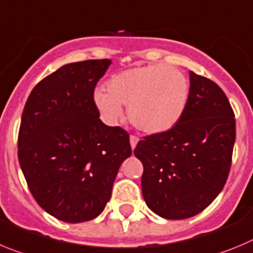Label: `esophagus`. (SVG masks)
Returning a JSON list of instances; mask_svg holds the SVG:
<instances>
[{"instance_id": "esophagus-1", "label": "esophagus", "mask_w": 253, "mask_h": 253, "mask_svg": "<svg viewBox=\"0 0 253 253\" xmlns=\"http://www.w3.org/2000/svg\"><path fill=\"white\" fill-rule=\"evenodd\" d=\"M129 140H130V147H131V149H135L136 144H138V142H139V139L136 138L135 135H130V139H129Z\"/></svg>"}]
</instances>
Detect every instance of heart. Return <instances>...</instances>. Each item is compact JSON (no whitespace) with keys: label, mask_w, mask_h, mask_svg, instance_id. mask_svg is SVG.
Instances as JSON below:
<instances>
[{"label":"heart","mask_w":253,"mask_h":253,"mask_svg":"<svg viewBox=\"0 0 253 253\" xmlns=\"http://www.w3.org/2000/svg\"><path fill=\"white\" fill-rule=\"evenodd\" d=\"M96 89L94 103L109 124L123 118L128 105L131 124L147 134H162L178 124L189 99V81L177 68L153 64L126 69Z\"/></svg>","instance_id":"heart-1"}]
</instances>
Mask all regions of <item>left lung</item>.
I'll return each mask as SVG.
<instances>
[{"instance_id": "8db88e82", "label": "left lung", "mask_w": 253, "mask_h": 253, "mask_svg": "<svg viewBox=\"0 0 253 253\" xmlns=\"http://www.w3.org/2000/svg\"><path fill=\"white\" fill-rule=\"evenodd\" d=\"M189 99L170 130L145 136L134 155L143 163L142 193L166 219H185L207 208L228 177L236 120L226 94L189 71Z\"/></svg>"}]
</instances>
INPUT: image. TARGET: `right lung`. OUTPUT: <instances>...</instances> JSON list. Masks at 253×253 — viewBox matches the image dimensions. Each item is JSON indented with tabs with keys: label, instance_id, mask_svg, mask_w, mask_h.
<instances>
[{
	"label": "right lung",
	"instance_id": "1",
	"mask_svg": "<svg viewBox=\"0 0 253 253\" xmlns=\"http://www.w3.org/2000/svg\"><path fill=\"white\" fill-rule=\"evenodd\" d=\"M111 60L64 65L30 94L21 118L18 161L36 202L68 223L98 217L120 166L131 155L129 134L99 117L94 89Z\"/></svg>",
	"mask_w": 253,
	"mask_h": 253
}]
</instances>
